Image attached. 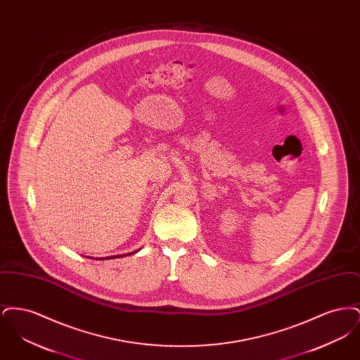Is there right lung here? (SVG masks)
Segmentation results:
<instances>
[{
    "mask_svg": "<svg viewBox=\"0 0 360 360\" xmlns=\"http://www.w3.org/2000/svg\"><path fill=\"white\" fill-rule=\"evenodd\" d=\"M135 252H137V251H135ZM135 252H129V254H127V255H132V254H135ZM125 257V255H116V257H106V259H113V257ZM103 259H105V257H103Z\"/></svg>",
    "mask_w": 360,
    "mask_h": 360,
    "instance_id": "obj_1",
    "label": "right lung"
}]
</instances>
